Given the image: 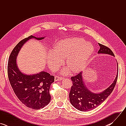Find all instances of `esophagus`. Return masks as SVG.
I'll return each mask as SVG.
<instances>
[{
    "mask_svg": "<svg viewBox=\"0 0 126 126\" xmlns=\"http://www.w3.org/2000/svg\"><path fill=\"white\" fill-rule=\"evenodd\" d=\"M63 79V78L62 77H59L58 76H56L55 77V81H60Z\"/></svg>",
    "mask_w": 126,
    "mask_h": 126,
    "instance_id": "1",
    "label": "esophagus"
}]
</instances>
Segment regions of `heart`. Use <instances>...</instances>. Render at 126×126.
<instances>
[{
	"instance_id": "heart-1",
	"label": "heart",
	"mask_w": 126,
	"mask_h": 126,
	"mask_svg": "<svg viewBox=\"0 0 126 126\" xmlns=\"http://www.w3.org/2000/svg\"><path fill=\"white\" fill-rule=\"evenodd\" d=\"M94 49L91 43L87 42L81 38H73L62 40L53 47L52 52L47 56V63L53 70H57L66 58L65 63L69 69L76 73L83 68ZM68 69L62 73L66 74Z\"/></svg>"
}]
</instances>
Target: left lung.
I'll list each match as a JSON object with an SVG mask.
<instances>
[{"label":"left lung","mask_w":126,"mask_h":126,"mask_svg":"<svg viewBox=\"0 0 126 126\" xmlns=\"http://www.w3.org/2000/svg\"><path fill=\"white\" fill-rule=\"evenodd\" d=\"M98 44L100 47L98 52L99 54H106L115 56L114 53L109 47L100 43ZM118 72L112 85L99 94L93 93L87 89L83 81L81 72L74 76H72L71 79L72 81L73 85L71 87L69 93L71 104L76 109L81 111H89L94 109L101 104L112 92L118 79Z\"/></svg>","instance_id":"1"}]
</instances>
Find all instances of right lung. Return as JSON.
<instances>
[{
    "instance_id": "add662e5",
    "label": "right lung",
    "mask_w": 126,
    "mask_h": 126,
    "mask_svg": "<svg viewBox=\"0 0 126 126\" xmlns=\"http://www.w3.org/2000/svg\"><path fill=\"white\" fill-rule=\"evenodd\" d=\"M32 38L39 40L44 38L30 35L18 43L9 56L7 73L10 85L17 98L29 108L38 110L47 105L50 101L49 90L51 84L54 82V76L43 71L35 75H25L18 68L16 64L18 53L23 45Z\"/></svg>"
}]
</instances>
